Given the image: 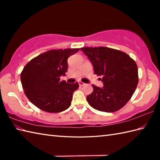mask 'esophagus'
Listing matches in <instances>:
<instances>
[{
  "label": "esophagus",
  "mask_w": 160,
  "mask_h": 160,
  "mask_svg": "<svg viewBox=\"0 0 160 160\" xmlns=\"http://www.w3.org/2000/svg\"><path fill=\"white\" fill-rule=\"evenodd\" d=\"M78 84H79L80 86H83V85H84V83H83L82 82H78Z\"/></svg>",
  "instance_id": "1"
}]
</instances>
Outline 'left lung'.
<instances>
[{
	"mask_svg": "<svg viewBox=\"0 0 160 160\" xmlns=\"http://www.w3.org/2000/svg\"><path fill=\"white\" fill-rule=\"evenodd\" d=\"M92 63L94 73L101 76L102 87L92 84L93 92L87 96L91 107L111 113L120 109L131 99L138 84V70L128 54L105 47L80 49Z\"/></svg>",
	"mask_w": 160,
	"mask_h": 160,
	"instance_id": "1",
	"label": "left lung"
}]
</instances>
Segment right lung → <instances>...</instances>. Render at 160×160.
I'll list each match as a JSON object with an SVG mask.
<instances>
[{
  "mask_svg": "<svg viewBox=\"0 0 160 160\" xmlns=\"http://www.w3.org/2000/svg\"><path fill=\"white\" fill-rule=\"evenodd\" d=\"M80 49H53L31 60L23 68L20 79L26 96L36 107L49 113H59L71 106L79 84L60 81L67 72V59Z\"/></svg>",
  "mask_w": 160,
  "mask_h": 160,
  "instance_id": "1",
  "label": "right lung"
}]
</instances>
